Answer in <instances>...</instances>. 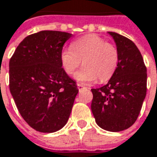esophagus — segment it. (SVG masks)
<instances>
[{"label":"esophagus","mask_w":157,"mask_h":157,"mask_svg":"<svg viewBox=\"0 0 157 157\" xmlns=\"http://www.w3.org/2000/svg\"><path fill=\"white\" fill-rule=\"evenodd\" d=\"M77 87H78L79 91H80V90H82V89H83V88H85V87H84V85H82V84H81V83H77Z\"/></svg>","instance_id":"obj_1"}]
</instances>
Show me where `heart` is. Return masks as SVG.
<instances>
[{
    "label": "heart",
    "instance_id": "1",
    "mask_svg": "<svg viewBox=\"0 0 157 157\" xmlns=\"http://www.w3.org/2000/svg\"><path fill=\"white\" fill-rule=\"evenodd\" d=\"M61 63L67 75H74L82 64L83 67L75 74V79L81 82L97 80L101 82L108 81L115 73L119 63L117 47L105 39L89 34L78 38L61 52Z\"/></svg>",
    "mask_w": 157,
    "mask_h": 157
}]
</instances>
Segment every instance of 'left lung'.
<instances>
[{"instance_id": "8db88e82", "label": "left lung", "mask_w": 157, "mask_h": 157, "mask_svg": "<svg viewBox=\"0 0 157 157\" xmlns=\"http://www.w3.org/2000/svg\"><path fill=\"white\" fill-rule=\"evenodd\" d=\"M119 52V63L109 82L92 89L91 109L97 124L105 130L120 132L136 121L146 94L147 74L143 56L128 38L109 32Z\"/></svg>"}]
</instances>
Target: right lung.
<instances>
[{
    "label": "right lung",
    "mask_w": 157,
    "mask_h": 157,
    "mask_svg": "<svg viewBox=\"0 0 157 157\" xmlns=\"http://www.w3.org/2000/svg\"><path fill=\"white\" fill-rule=\"evenodd\" d=\"M73 35L41 31L24 38L9 63V86L24 121L41 133L60 130L67 123L78 94L64 72L61 52Z\"/></svg>",
    "instance_id": "obj_1"
}]
</instances>
